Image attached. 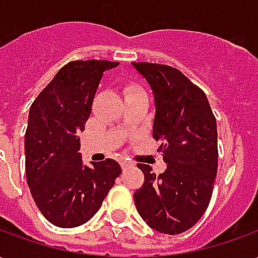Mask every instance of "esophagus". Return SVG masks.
<instances>
[{
    "label": "esophagus",
    "mask_w": 258,
    "mask_h": 258,
    "mask_svg": "<svg viewBox=\"0 0 258 258\" xmlns=\"http://www.w3.org/2000/svg\"><path fill=\"white\" fill-rule=\"evenodd\" d=\"M121 167H123V170H127V168H131L133 167V163H130V162H125V160H121Z\"/></svg>",
    "instance_id": "obj_1"
}]
</instances>
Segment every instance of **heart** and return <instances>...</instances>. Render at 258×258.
I'll use <instances>...</instances> for the list:
<instances>
[{"instance_id":"b5f03b06","label":"heart","mask_w":258,"mask_h":258,"mask_svg":"<svg viewBox=\"0 0 258 258\" xmlns=\"http://www.w3.org/2000/svg\"><path fill=\"white\" fill-rule=\"evenodd\" d=\"M137 91H141L138 87H135V85H128V87L125 88V94L128 95V94H133V92H137Z\"/></svg>"}]
</instances>
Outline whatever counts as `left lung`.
I'll list each match as a JSON object with an SVG mask.
<instances>
[{
  "label": "left lung",
  "mask_w": 258,
  "mask_h": 258,
  "mask_svg": "<svg viewBox=\"0 0 258 258\" xmlns=\"http://www.w3.org/2000/svg\"><path fill=\"white\" fill-rule=\"evenodd\" d=\"M151 85L156 116L153 138L167 163L156 175L138 164L145 181L134 200L142 220L167 235L185 232L210 203L218 167L217 123L207 96L186 76L167 64L133 62Z\"/></svg>",
  "instance_id": "obj_1"
}]
</instances>
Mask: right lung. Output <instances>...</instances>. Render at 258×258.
Wrapping results in <instances>:
<instances>
[{
  "mask_svg": "<svg viewBox=\"0 0 258 258\" xmlns=\"http://www.w3.org/2000/svg\"><path fill=\"white\" fill-rule=\"evenodd\" d=\"M109 60H73L59 70L40 92L26 130V177L38 210L60 228L91 220L121 174L116 160L84 166L79 134L85 128Z\"/></svg>",
  "mask_w": 258,
  "mask_h": 258,
  "instance_id": "1",
  "label": "right lung"
}]
</instances>
